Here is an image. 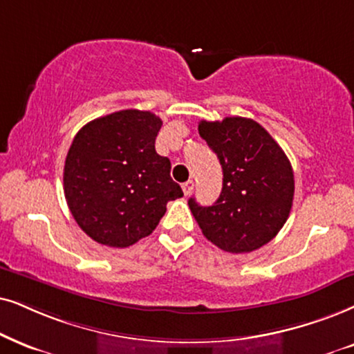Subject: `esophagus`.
<instances>
[{
  "instance_id": "esophagus-1",
  "label": "esophagus",
  "mask_w": 354,
  "mask_h": 354,
  "mask_svg": "<svg viewBox=\"0 0 354 354\" xmlns=\"http://www.w3.org/2000/svg\"><path fill=\"white\" fill-rule=\"evenodd\" d=\"M192 189H194V181H186L185 185H183V192H185V196H189Z\"/></svg>"
}]
</instances>
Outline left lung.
<instances>
[{
    "label": "left lung",
    "mask_w": 354,
    "mask_h": 354,
    "mask_svg": "<svg viewBox=\"0 0 354 354\" xmlns=\"http://www.w3.org/2000/svg\"><path fill=\"white\" fill-rule=\"evenodd\" d=\"M199 136L222 165V192L214 205L187 201L205 239L229 253H248L271 241L288 221L294 199L289 158L253 119L201 120Z\"/></svg>",
    "instance_id": "8db88e82"
}]
</instances>
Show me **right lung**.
<instances>
[{
	"label": "right lung",
	"instance_id": "1",
	"mask_svg": "<svg viewBox=\"0 0 354 354\" xmlns=\"http://www.w3.org/2000/svg\"><path fill=\"white\" fill-rule=\"evenodd\" d=\"M162 119L125 109L88 122L75 136L64 168L71 216L97 243L125 248L149 236L183 191L171 163L156 153Z\"/></svg>",
	"mask_w": 354,
	"mask_h": 354
}]
</instances>
